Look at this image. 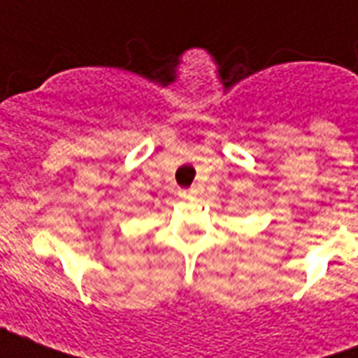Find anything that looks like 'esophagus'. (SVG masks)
<instances>
[{"label":"esophagus","mask_w":358,"mask_h":358,"mask_svg":"<svg viewBox=\"0 0 358 358\" xmlns=\"http://www.w3.org/2000/svg\"><path fill=\"white\" fill-rule=\"evenodd\" d=\"M182 195H184V197H195V195H197V189H195V187H192V189L182 192Z\"/></svg>","instance_id":"34e87169"}]
</instances>
